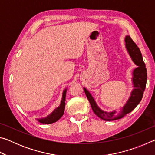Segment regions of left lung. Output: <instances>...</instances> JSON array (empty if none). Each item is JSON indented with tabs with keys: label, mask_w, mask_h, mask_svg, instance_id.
<instances>
[{
	"label": "left lung",
	"mask_w": 155,
	"mask_h": 155,
	"mask_svg": "<svg viewBox=\"0 0 155 155\" xmlns=\"http://www.w3.org/2000/svg\"><path fill=\"white\" fill-rule=\"evenodd\" d=\"M125 42L126 46H127V48L128 52H129L130 57H132L133 61L138 66L137 68H135L134 72H133V81L135 89L131 92L130 98L128 99L125 106L120 109L119 111H103L97 107L95 101H94L90 92L85 88H84L86 96H87L88 101L90 102L91 109H92L94 114L101 119L106 120V121H113V120L121 119L128 113L132 111L138 105V104L140 103L141 100L143 97L144 90L146 89L147 70L140 50L129 35L126 37Z\"/></svg>",
	"instance_id": "left-lung-1"
}]
</instances>
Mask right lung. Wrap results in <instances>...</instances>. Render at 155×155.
<instances>
[{
    "mask_svg": "<svg viewBox=\"0 0 155 155\" xmlns=\"http://www.w3.org/2000/svg\"><path fill=\"white\" fill-rule=\"evenodd\" d=\"M65 93H66V90H65L64 93H63V97L61 100V103L60 106L54 110L51 115H49L48 117L45 118H42L39 120V122L41 123H45V124H52V123L56 122L57 121L61 118L62 115L64 114L65 110Z\"/></svg>",
    "mask_w": 155,
    "mask_h": 155,
    "instance_id": "1",
    "label": "right lung"
}]
</instances>
